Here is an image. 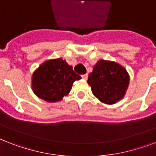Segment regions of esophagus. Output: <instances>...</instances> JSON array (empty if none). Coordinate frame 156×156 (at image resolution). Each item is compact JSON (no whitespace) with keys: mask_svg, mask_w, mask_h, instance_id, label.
<instances>
[{"mask_svg":"<svg viewBox=\"0 0 156 156\" xmlns=\"http://www.w3.org/2000/svg\"><path fill=\"white\" fill-rule=\"evenodd\" d=\"M82 78H83L84 80H87L88 75L87 74H83V75H82Z\"/></svg>","mask_w":156,"mask_h":156,"instance_id":"obj_1","label":"esophagus"}]
</instances>
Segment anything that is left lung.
I'll use <instances>...</instances> for the list:
<instances>
[{
  "mask_svg": "<svg viewBox=\"0 0 156 156\" xmlns=\"http://www.w3.org/2000/svg\"><path fill=\"white\" fill-rule=\"evenodd\" d=\"M129 76L123 66L114 61L100 60L89 73L87 83L101 102L113 104L126 95Z\"/></svg>",
  "mask_w": 156,
  "mask_h": 156,
  "instance_id": "1",
  "label": "left lung"
}]
</instances>
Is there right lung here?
<instances>
[{
	"label": "right lung",
	"instance_id": "add662e5",
	"mask_svg": "<svg viewBox=\"0 0 156 156\" xmlns=\"http://www.w3.org/2000/svg\"><path fill=\"white\" fill-rule=\"evenodd\" d=\"M81 78L65 60L52 59L41 64L33 73L32 90L47 102H58L69 93L73 83Z\"/></svg>",
	"mask_w": 156,
	"mask_h": 156
}]
</instances>
